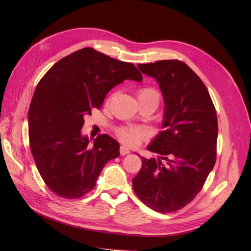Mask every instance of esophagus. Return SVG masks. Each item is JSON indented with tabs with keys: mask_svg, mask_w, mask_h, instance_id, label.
Wrapping results in <instances>:
<instances>
[{
	"mask_svg": "<svg viewBox=\"0 0 251 251\" xmlns=\"http://www.w3.org/2000/svg\"><path fill=\"white\" fill-rule=\"evenodd\" d=\"M119 151H120V155H123V156H125V155H127L128 153H130V149H128L127 147H126V146H121L120 147V149H119Z\"/></svg>",
	"mask_w": 251,
	"mask_h": 251,
	"instance_id": "1",
	"label": "esophagus"
}]
</instances>
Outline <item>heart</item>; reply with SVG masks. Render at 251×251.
Listing matches in <instances>:
<instances>
[{"mask_svg": "<svg viewBox=\"0 0 251 251\" xmlns=\"http://www.w3.org/2000/svg\"><path fill=\"white\" fill-rule=\"evenodd\" d=\"M137 97L138 100H144V98H156L159 100V93L155 88L144 87L137 91ZM117 136L123 142L130 144V146H136L146 138L147 132L142 127L138 126H123L118 128Z\"/></svg>", "mask_w": 251, "mask_h": 251, "instance_id": "obj_1", "label": "heart"}]
</instances>
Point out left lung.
<instances>
[{"label":"left lung","mask_w":251,"mask_h":251,"mask_svg":"<svg viewBox=\"0 0 251 251\" xmlns=\"http://www.w3.org/2000/svg\"><path fill=\"white\" fill-rule=\"evenodd\" d=\"M138 68L159 83L165 110L164 130L148 147L160 157L141 158L133 188L147 206L169 214L192 202L214 169L217 112L207 88L185 63L166 59Z\"/></svg>","instance_id":"8db88e82"}]
</instances>
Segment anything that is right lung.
<instances>
[{"instance_id":"right-lung-1","label":"right lung","mask_w":251,"mask_h":251,"mask_svg":"<svg viewBox=\"0 0 251 251\" xmlns=\"http://www.w3.org/2000/svg\"><path fill=\"white\" fill-rule=\"evenodd\" d=\"M125 79L142 80L131 63L83 48L53 65L37 83L28 112L29 142L36 168L55 195L77 199L96 185L103 166L119 156L107 134L90 146L80 133L83 117L100 109L109 91Z\"/></svg>"}]
</instances>
